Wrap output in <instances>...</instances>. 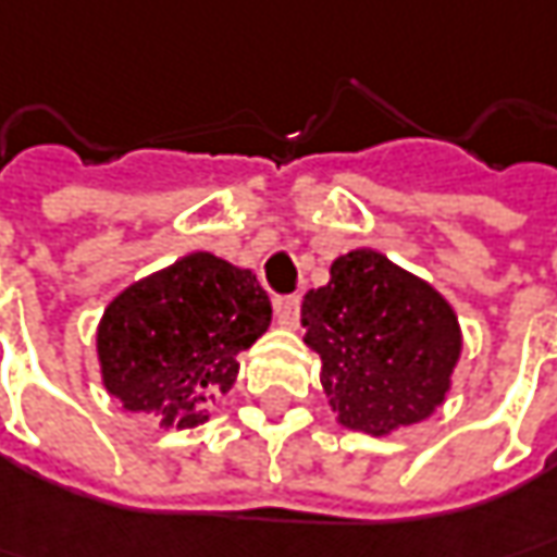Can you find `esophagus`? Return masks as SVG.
Listing matches in <instances>:
<instances>
[{
    "mask_svg": "<svg viewBox=\"0 0 557 557\" xmlns=\"http://www.w3.org/2000/svg\"><path fill=\"white\" fill-rule=\"evenodd\" d=\"M274 314H277V324H283V326L299 324V296H286V299H277V305H274Z\"/></svg>",
    "mask_w": 557,
    "mask_h": 557,
    "instance_id": "obj_1",
    "label": "esophagus"
}]
</instances>
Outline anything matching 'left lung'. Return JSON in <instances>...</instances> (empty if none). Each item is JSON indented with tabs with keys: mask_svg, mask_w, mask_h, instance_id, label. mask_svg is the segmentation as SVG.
<instances>
[{
	"mask_svg": "<svg viewBox=\"0 0 557 557\" xmlns=\"http://www.w3.org/2000/svg\"><path fill=\"white\" fill-rule=\"evenodd\" d=\"M302 326L339 423L371 436L430 418L461 355L451 305L374 249L333 261L330 283L305 293Z\"/></svg>",
	"mask_w": 557,
	"mask_h": 557,
	"instance_id": "left-lung-1",
	"label": "left lung"
}]
</instances>
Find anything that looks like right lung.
<instances>
[{"instance_id": "right-lung-1", "label": "right lung", "mask_w": 557, "mask_h": 557, "mask_svg": "<svg viewBox=\"0 0 557 557\" xmlns=\"http://www.w3.org/2000/svg\"><path fill=\"white\" fill-rule=\"evenodd\" d=\"M271 324V299L252 271L193 252L127 286L99 324L102 380L127 411H156L161 426H196L227 393Z\"/></svg>"}]
</instances>
